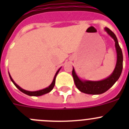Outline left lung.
Masks as SVG:
<instances>
[{
    "label": "left lung",
    "instance_id": "obj_1",
    "mask_svg": "<svg viewBox=\"0 0 129 129\" xmlns=\"http://www.w3.org/2000/svg\"><path fill=\"white\" fill-rule=\"evenodd\" d=\"M105 31L113 39L115 42L116 53H117V61L113 72L107 78L103 80L89 81L82 80L76 74L74 68L73 67L72 76L74 80L75 85L76 87L81 92L88 94H103L106 91L113 86L114 84L118 80L123 70V53L119 45L118 39L116 35L114 34L110 29L108 28H105Z\"/></svg>",
    "mask_w": 129,
    "mask_h": 129
}]
</instances>
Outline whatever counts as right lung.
I'll return each mask as SVG.
<instances>
[{"mask_svg": "<svg viewBox=\"0 0 129 129\" xmlns=\"http://www.w3.org/2000/svg\"><path fill=\"white\" fill-rule=\"evenodd\" d=\"M61 70V68H59V70L57 71L56 74H55V76H54V78H53V81H52V83H51V85H50V86H48V87H46V88H44V89L40 90H37V91H28V90H26L22 89V88H20L19 85H17V84L15 83V82L13 80L12 77H11V76H10V73H9V76H10V79H11V81L13 82V83L15 85V86L19 90L21 91L22 92H23L24 94H26V95H29V96H40V95H44V94H47V93L50 92L52 89H53V87H54V86H55V78H56L57 75V74L59 73V70Z\"/></svg>", "mask_w": 129, "mask_h": 129, "instance_id": "right-lung-1", "label": "right lung"}]
</instances>
